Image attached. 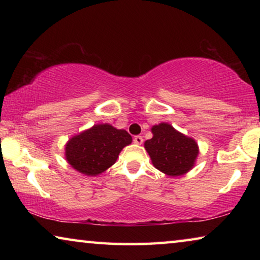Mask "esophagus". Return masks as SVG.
<instances>
[{
  "label": "esophagus",
  "instance_id": "obj_1",
  "mask_svg": "<svg viewBox=\"0 0 260 260\" xmlns=\"http://www.w3.org/2000/svg\"><path fill=\"white\" fill-rule=\"evenodd\" d=\"M133 141H134V143H136V144H142L143 143V138L141 135H136V136H134Z\"/></svg>",
  "mask_w": 260,
  "mask_h": 260
}]
</instances>
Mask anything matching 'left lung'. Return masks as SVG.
I'll list each match as a JSON object with an SVG mask.
<instances>
[{
  "label": "left lung",
  "instance_id": "8db88e82",
  "mask_svg": "<svg viewBox=\"0 0 260 260\" xmlns=\"http://www.w3.org/2000/svg\"><path fill=\"white\" fill-rule=\"evenodd\" d=\"M151 132L153 136L144 142V148L157 170L172 177L191 170L199 155L195 141L165 122L153 126Z\"/></svg>",
  "mask_w": 260,
  "mask_h": 260
}]
</instances>
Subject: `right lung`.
I'll return each instance as SVG.
<instances>
[{"instance_id":"add662e5","label":"right lung","mask_w":260,"mask_h":260,"mask_svg":"<svg viewBox=\"0 0 260 260\" xmlns=\"http://www.w3.org/2000/svg\"><path fill=\"white\" fill-rule=\"evenodd\" d=\"M132 142L124 129L108 124L94 125L74 136L65 147L67 160L73 169L86 175H98L116 162L122 148Z\"/></svg>"}]
</instances>
